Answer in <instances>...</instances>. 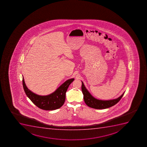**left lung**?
<instances>
[{
    "instance_id": "8db88e82",
    "label": "left lung",
    "mask_w": 147,
    "mask_h": 147,
    "mask_svg": "<svg viewBox=\"0 0 147 147\" xmlns=\"http://www.w3.org/2000/svg\"><path fill=\"white\" fill-rule=\"evenodd\" d=\"M82 90L83 94V98L86 104L92 108L96 109H105L113 106L119 102L124 95L125 92L117 98L109 100H102L94 98L91 94L89 91L85 87L82 82Z\"/></svg>"
}]
</instances>
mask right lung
<instances>
[{
  "mask_svg": "<svg viewBox=\"0 0 147 147\" xmlns=\"http://www.w3.org/2000/svg\"><path fill=\"white\" fill-rule=\"evenodd\" d=\"M74 80L72 78L66 80L53 93L47 96H40L30 90L26 85L23 77L22 84L27 96L36 106L42 110L52 111L59 108L64 105L68 88Z\"/></svg>",
  "mask_w": 147,
  "mask_h": 147,
  "instance_id": "add662e5",
  "label": "right lung"
}]
</instances>
